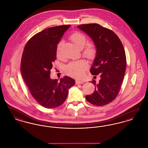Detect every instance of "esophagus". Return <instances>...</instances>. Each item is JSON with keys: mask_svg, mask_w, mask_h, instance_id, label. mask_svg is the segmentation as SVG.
Listing matches in <instances>:
<instances>
[{"mask_svg": "<svg viewBox=\"0 0 148 148\" xmlns=\"http://www.w3.org/2000/svg\"><path fill=\"white\" fill-rule=\"evenodd\" d=\"M75 83H76V84H83L84 82L82 81H80V80H77Z\"/></svg>", "mask_w": 148, "mask_h": 148, "instance_id": "esophagus-1", "label": "esophagus"}]
</instances>
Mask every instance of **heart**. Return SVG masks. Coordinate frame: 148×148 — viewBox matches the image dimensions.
Listing matches in <instances>:
<instances>
[{"label": "heart", "instance_id": "obj_1", "mask_svg": "<svg viewBox=\"0 0 148 148\" xmlns=\"http://www.w3.org/2000/svg\"><path fill=\"white\" fill-rule=\"evenodd\" d=\"M71 40L75 44L78 48L83 49V54L86 57L92 58L96 51V48L94 43L89 42L86 45L87 39L86 36L81 32H77L71 36ZM63 41L59 42L56 49V55L59 56L61 53V48L63 45ZM86 45L85 46L84 45ZM88 65L85 60L73 62L65 66V72L71 77H80L85 71L88 68Z\"/></svg>", "mask_w": 148, "mask_h": 148}]
</instances>
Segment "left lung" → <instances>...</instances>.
Returning a JSON list of instances; mask_svg holds the SVG:
<instances>
[{
    "label": "left lung",
    "instance_id": "8db88e82",
    "mask_svg": "<svg viewBox=\"0 0 148 148\" xmlns=\"http://www.w3.org/2000/svg\"><path fill=\"white\" fill-rule=\"evenodd\" d=\"M77 27L92 39L95 46L96 54L90 71L92 75L100 77L97 84L94 80L92 82L95 85L94 92L85 99L93 105L106 106L117 97L123 83L127 66L124 47L113 31L98 24Z\"/></svg>",
    "mask_w": 148,
    "mask_h": 148
}]
</instances>
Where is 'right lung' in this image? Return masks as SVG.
Wrapping results in <instances>:
<instances>
[{"mask_svg":"<svg viewBox=\"0 0 148 148\" xmlns=\"http://www.w3.org/2000/svg\"><path fill=\"white\" fill-rule=\"evenodd\" d=\"M71 25L45 29L32 36L23 50L21 64L23 78L35 100L48 109L61 106L68 97L75 80L65 76L50 78V70L56 60L57 45Z\"/></svg>","mask_w":148,"mask_h":148,"instance_id":"right-lung-1","label":"right lung"}]
</instances>
